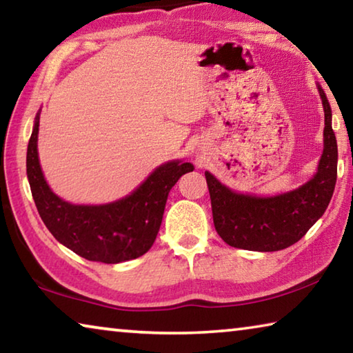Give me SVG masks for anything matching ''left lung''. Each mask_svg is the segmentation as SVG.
I'll return each instance as SVG.
<instances>
[{
  "label": "left lung",
  "mask_w": 353,
  "mask_h": 353,
  "mask_svg": "<svg viewBox=\"0 0 353 353\" xmlns=\"http://www.w3.org/2000/svg\"><path fill=\"white\" fill-rule=\"evenodd\" d=\"M318 88L324 105V151L318 172L307 183L288 193L256 198L235 193L205 171L214 229L229 246L256 252L282 250L301 240L324 214L336 183L338 146L330 104Z\"/></svg>",
  "instance_id": "8db88e82"
}]
</instances>
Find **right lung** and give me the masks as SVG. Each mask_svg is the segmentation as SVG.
Wrapping results in <instances>:
<instances>
[{
    "instance_id": "right-lung-1",
    "label": "right lung",
    "mask_w": 353,
    "mask_h": 353,
    "mask_svg": "<svg viewBox=\"0 0 353 353\" xmlns=\"http://www.w3.org/2000/svg\"><path fill=\"white\" fill-rule=\"evenodd\" d=\"M40 113L28 145L26 172L41 221L63 246L90 261L139 259L155 241L170 190L193 165L181 160L159 166L134 193L104 205H74L52 193L40 168L37 139Z\"/></svg>"
}]
</instances>
